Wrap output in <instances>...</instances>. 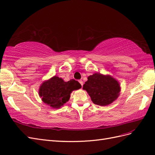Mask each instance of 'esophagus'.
I'll return each mask as SVG.
<instances>
[{"label":"esophagus","mask_w":155,"mask_h":155,"mask_svg":"<svg viewBox=\"0 0 155 155\" xmlns=\"http://www.w3.org/2000/svg\"><path fill=\"white\" fill-rule=\"evenodd\" d=\"M78 82H79V83L81 84V85L82 86H83V81H81V80H80V81H78Z\"/></svg>","instance_id":"34e87169"}]
</instances>
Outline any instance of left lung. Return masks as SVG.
Listing matches in <instances>:
<instances>
[{"label": "left lung", "mask_w": 155, "mask_h": 155, "mask_svg": "<svg viewBox=\"0 0 155 155\" xmlns=\"http://www.w3.org/2000/svg\"><path fill=\"white\" fill-rule=\"evenodd\" d=\"M93 103L100 106H107L116 100L120 91L118 82L109 75L95 73L87 77L83 86Z\"/></svg>", "instance_id": "1"}]
</instances>
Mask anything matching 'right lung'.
<instances>
[{"instance_id": "right-lung-1", "label": "right lung", "mask_w": 155, "mask_h": 155, "mask_svg": "<svg viewBox=\"0 0 155 155\" xmlns=\"http://www.w3.org/2000/svg\"><path fill=\"white\" fill-rule=\"evenodd\" d=\"M81 87V84L74 79L64 82L62 78L54 76L42 84L39 94L44 103L58 108L69 101L71 93Z\"/></svg>"}]
</instances>
